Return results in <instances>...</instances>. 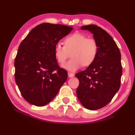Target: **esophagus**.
Wrapping results in <instances>:
<instances>
[{
  "instance_id": "obj_1",
  "label": "esophagus",
  "mask_w": 135,
  "mask_h": 135,
  "mask_svg": "<svg viewBox=\"0 0 135 135\" xmlns=\"http://www.w3.org/2000/svg\"><path fill=\"white\" fill-rule=\"evenodd\" d=\"M68 75H69V77H74V74H72V73H70V72L68 73Z\"/></svg>"
}]
</instances>
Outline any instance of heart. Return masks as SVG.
<instances>
[{
	"label": "heart",
	"mask_w": 135,
	"mask_h": 135,
	"mask_svg": "<svg viewBox=\"0 0 135 135\" xmlns=\"http://www.w3.org/2000/svg\"><path fill=\"white\" fill-rule=\"evenodd\" d=\"M64 46L60 44L55 45L54 54L60 65L65 63L70 56L72 58L65 65L68 70H77L82 65L89 66L95 61L98 53V45L95 40L87 38L82 33L75 32L64 40Z\"/></svg>",
	"instance_id": "1"
}]
</instances>
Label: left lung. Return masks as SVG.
I'll use <instances>...</instances> for the list:
<instances>
[{"instance_id":"8db88e82","label":"left lung","mask_w":135,"mask_h":135,"mask_svg":"<svg viewBox=\"0 0 135 135\" xmlns=\"http://www.w3.org/2000/svg\"><path fill=\"white\" fill-rule=\"evenodd\" d=\"M81 29L93 34L98 53L87 69L75 74L79 80L77 95L86 109H99L111 101L119 89L123 72L121 53L111 35L103 28L90 24Z\"/></svg>"}]
</instances>
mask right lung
<instances>
[{
	"mask_svg": "<svg viewBox=\"0 0 135 135\" xmlns=\"http://www.w3.org/2000/svg\"><path fill=\"white\" fill-rule=\"evenodd\" d=\"M73 27L42 23L34 27L19 46L15 58V80L29 103L43 106L56 96L68 74L58 66L55 45Z\"/></svg>",
	"mask_w": 135,
	"mask_h": 135,
	"instance_id": "obj_1",
	"label": "right lung"
}]
</instances>
